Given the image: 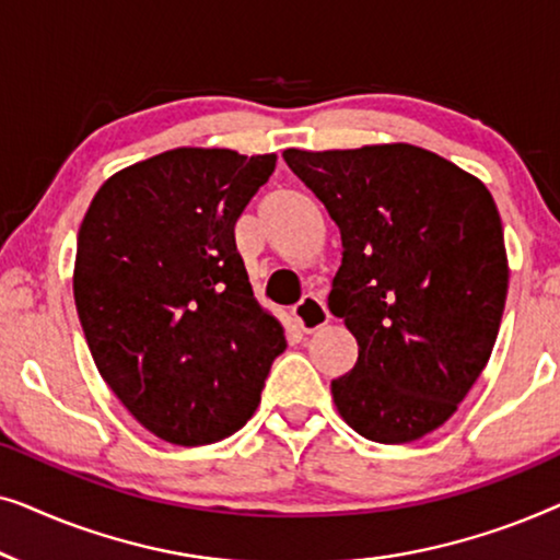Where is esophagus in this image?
Listing matches in <instances>:
<instances>
[{
  "label": "esophagus",
  "mask_w": 560,
  "mask_h": 560,
  "mask_svg": "<svg viewBox=\"0 0 560 560\" xmlns=\"http://www.w3.org/2000/svg\"><path fill=\"white\" fill-rule=\"evenodd\" d=\"M293 318L301 331L313 334L318 328H324L331 316H328L324 301H318L316 295H303V301L293 308Z\"/></svg>",
  "instance_id": "1"
}]
</instances>
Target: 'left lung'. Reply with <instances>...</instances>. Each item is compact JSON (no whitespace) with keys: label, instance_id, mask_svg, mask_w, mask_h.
Masks as SVG:
<instances>
[{"label":"left lung","instance_id":"left-lung-1","mask_svg":"<svg viewBox=\"0 0 560 560\" xmlns=\"http://www.w3.org/2000/svg\"><path fill=\"white\" fill-rule=\"evenodd\" d=\"M341 232L328 308L359 343L331 382L364 439L446 423L485 370L508 298L502 219L481 180L416 144L282 152Z\"/></svg>","mask_w":560,"mask_h":560}]
</instances>
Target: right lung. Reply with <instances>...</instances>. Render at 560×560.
Returning <instances> with one entry per match:
<instances>
[{
	"mask_svg": "<svg viewBox=\"0 0 560 560\" xmlns=\"http://www.w3.org/2000/svg\"><path fill=\"white\" fill-rule=\"evenodd\" d=\"M275 163L167 150L112 175L79 229L73 298L98 374L175 446L240 431L288 347L234 244L236 219Z\"/></svg>",
	"mask_w": 560,
	"mask_h": 560,
	"instance_id": "add662e5",
	"label": "right lung"
}]
</instances>
